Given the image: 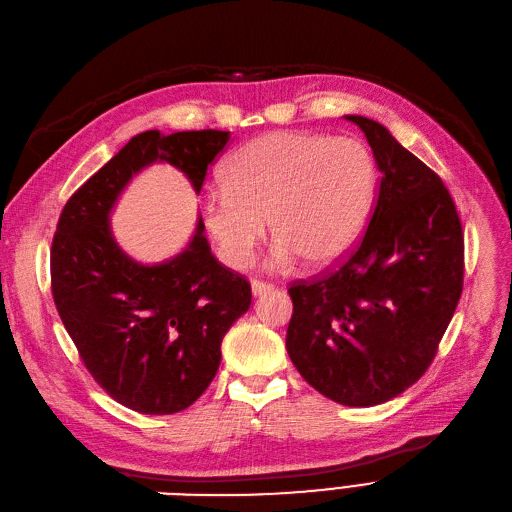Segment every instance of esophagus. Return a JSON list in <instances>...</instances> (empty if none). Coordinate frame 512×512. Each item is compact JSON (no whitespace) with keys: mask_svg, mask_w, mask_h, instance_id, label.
I'll use <instances>...</instances> for the list:
<instances>
[{"mask_svg":"<svg viewBox=\"0 0 512 512\" xmlns=\"http://www.w3.org/2000/svg\"><path fill=\"white\" fill-rule=\"evenodd\" d=\"M272 284L270 282H263V280H253L251 282V291H253V295L257 297V295H261V293H268V291H272Z\"/></svg>","mask_w":512,"mask_h":512,"instance_id":"1","label":"esophagus"}]
</instances>
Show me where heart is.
I'll return each instance as SVG.
<instances>
[{"label": "heart", "mask_w": 512, "mask_h": 512, "mask_svg": "<svg viewBox=\"0 0 512 512\" xmlns=\"http://www.w3.org/2000/svg\"><path fill=\"white\" fill-rule=\"evenodd\" d=\"M374 190V157L358 138L274 131L232 154L221 188L205 194L201 209L230 268L251 261L265 219L276 238V265L301 257L309 268H326L360 240Z\"/></svg>", "instance_id": "1"}]
</instances>
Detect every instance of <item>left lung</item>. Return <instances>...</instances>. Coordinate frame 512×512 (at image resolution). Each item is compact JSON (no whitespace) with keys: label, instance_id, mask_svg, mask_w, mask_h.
Masks as SVG:
<instances>
[{"label":"left lung","instance_id":"left-lung-1","mask_svg":"<svg viewBox=\"0 0 512 512\" xmlns=\"http://www.w3.org/2000/svg\"><path fill=\"white\" fill-rule=\"evenodd\" d=\"M358 125L381 169L368 228L335 268L288 288L286 351L343 406L404 393L435 360L464 282V234L441 177L372 119Z\"/></svg>","mask_w":512,"mask_h":512}]
</instances>
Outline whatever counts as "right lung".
Here are the masks:
<instances>
[{"label":"right lung","mask_w":512,"mask_h":512,"mask_svg":"<svg viewBox=\"0 0 512 512\" xmlns=\"http://www.w3.org/2000/svg\"><path fill=\"white\" fill-rule=\"evenodd\" d=\"M230 131L131 138L66 201L50 253L52 297L83 366L121 406L175 414L211 385L221 341L251 305V282L221 265L198 219L188 249L159 265L129 259L108 213L133 173L154 161L182 169L196 192Z\"/></svg>","instance_id":"1"}]
</instances>
